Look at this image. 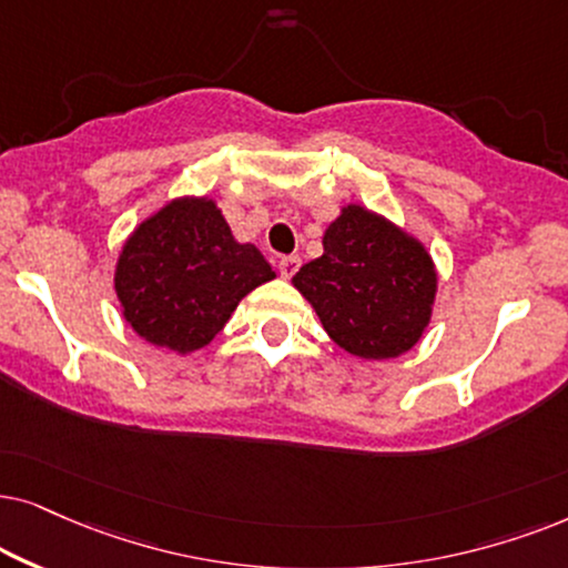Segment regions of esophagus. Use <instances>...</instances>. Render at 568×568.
I'll use <instances>...</instances> for the list:
<instances>
[{
    "label": "esophagus",
    "mask_w": 568,
    "mask_h": 568,
    "mask_svg": "<svg viewBox=\"0 0 568 568\" xmlns=\"http://www.w3.org/2000/svg\"><path fill=\"white\" fill-rule=\"evenodd\" d=\"M298 267H301V256H296V254L283 256V260H280V264H277L280 275H283V277H293L298 272Z\"/></svg>",
    "instance_id": "1"
}]
</instances>
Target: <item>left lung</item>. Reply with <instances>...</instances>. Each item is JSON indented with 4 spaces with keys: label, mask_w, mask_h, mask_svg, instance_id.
Listing matches in <instances>:
<instances>
[{
    "label": "left lung",
    "mask_w": 568,
    "mask_h": 568,
    "mask_svg": "<svg viewBox=\"0 0 568 568\" xmlns=\"http://www.w3.org/2000/svg\"><path fill=\"white\" fill-rule=\"evenodd\" d=\"M324 254L293 285L327 335L358 358H395L430 320L436 270L426 248L384 217L347 205L324 233Z\"/></svg>",
    "instance_id": "1"
}]
</instances>
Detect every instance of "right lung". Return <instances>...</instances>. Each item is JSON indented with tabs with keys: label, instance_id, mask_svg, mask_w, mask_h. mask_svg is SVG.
<instances>
[{
	"label": "right lung",
	"instance_id": "1",
	"mask_svg": "<svg viewBox=\"0 0 568 568\" xmlns=\"http://www.w3.org/2000/svg\"><path fill=\"white\" fill-rule=\"evenodd\" d=\"M275 272L252 244H239L213 200H176L124 244L116 296L148 343L176 353L205 347L239 301Z\"/></svg>",
	"mask_w": 568,
	"mask_h": 568
}]
</instances>
